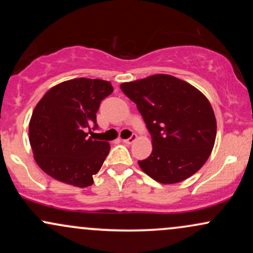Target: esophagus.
<instances>
[{
  "label": "esophagus",
  "mask_w": 253,
  "mask_h": 253,
  "mask_svg": "<svg viewBox=\"0 0 253 253\" xmlns=\"http://www.w3.org/2000/svg\"><path fill=\"white\" fill-rule=\"evenodd\" d=\"M135 140H136V134H135V133H133V134L130 135L129 138H127V139H124L123 141H124L125 144H132L133 141H135Z\"/></svg>",
  "instance_id": "34e87169"
}]
</instances>
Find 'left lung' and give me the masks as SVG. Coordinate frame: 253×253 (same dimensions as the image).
<instances>
[{"label": "left lung", "instance_id": "8db88e82", "mask_svg": "<svg viewBox=\"0 0 253 253\" xmlns=\"http://www.w3.org/2000/svg\"><path fill=\"white\" fill-rule=\"evenodd\" d=\"M120 88L136 104L152 138V153L138 162L141 170L157 182L172 184L201 169L216 136L207 97L189 83L162 74Z\"/></svg>", "mask_w": 253, "mask_h": 253}]
</instances>
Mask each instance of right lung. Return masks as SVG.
I'll return each mask as SVG.
<instances>
[{"instance_id":"add662e5","label":"right lung","mask_w":253,"mask_h":253,"mask_svg":"<svg viewBox=\"0 0 253 253\" xmlns=\"http://www.w3.org/2000/svg\"><path fill=\"white\" fill-rule=\"evenodd\" d=\"M113 89L107 81L82 77L58 84L43 95L30 121V143L43 172L75 187L94 183L92 176L101 169L110 146L88 134L98 127L100 103Z\"/></svg>"}]
</instances>
